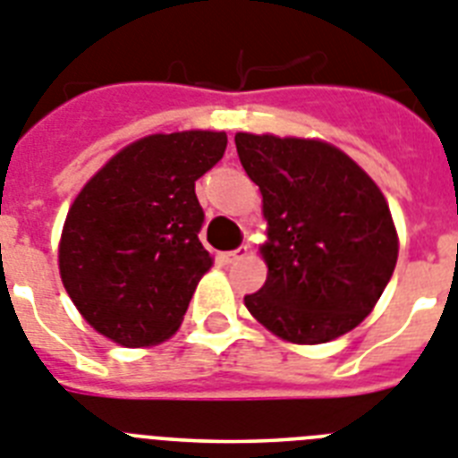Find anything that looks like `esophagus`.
<instances>
[{"instance_id": "34e87169", "label": "esophagus", "mask_w": 458, "mask_h": 458, "mask_svg": "<svg viewBox=\"0 0 458 458\" xmlns=\"http://www.w3.org/2000/svg\"><path fill=\"white\" fill-rule=\"evenodd\" d=\"M245 255H248V245H241V248H236V250L225 252V255H222V259H225L226 264H233V262H241V259H245Z\"/></svg>"}]
</instances>
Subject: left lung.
Returning <instances> with one entry per match:
<instances>
[{
  "instance_id": "1",
  "label": "left lung",
  "mask_w": 458,
  "mask_h": 458,
  "mask_svg": "<svg viewBox=\"0 0 458 458\" xmlns=\"http://www.w3.org/2000/svg\"><path fill=\"white\" fill-rule=\"evenodd\" d=\"M236 152L269 222V274L245 294L248 311L288 342L342 337L372 311L398 262L386 199L327 142L236 133Z\"/></svg>"
}]
</instances>
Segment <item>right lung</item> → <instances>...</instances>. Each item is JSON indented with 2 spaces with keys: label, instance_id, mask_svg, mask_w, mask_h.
Instances as JSON below:
<instances>
[{
  "label": "right lung",
  "instance_id": "obj_1",
  "mask_svg": "<svg viewBox=\"0 0 458 458\" xmlns=\"http://www.w3.org/2000/svg\"><path fill=\"white\" fill-rule=\"evenodd\" d=\"M226 149L213 131L149 135L81 189L60 238V278L79 313L121 346H152L180 327L213 257L199 241L194 184Z\"/></svg>",
  "mask_w": 458,
  "mask_h": 458
}]
</instances>
